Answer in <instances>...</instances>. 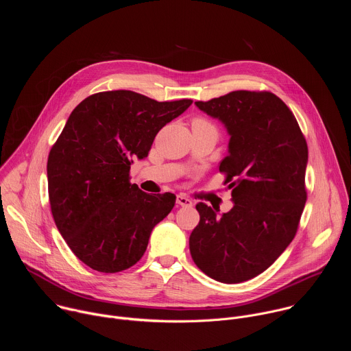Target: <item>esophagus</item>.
I'll return each mask as SVG.
<instances>
[{"label":"esophagus","instance_id":"34e87169","mask_svg":"<svg viewBox=\"0 0 351 351\" xmlns=\"http://www.w3.org/2000/svg\"><path fill=\"white\" fill-rule=\"evenodd\" d=\"M176 204L178 206H182V207H191V199L190 198H187L186 195H183V194H178L176 195Z\"/></svg>","mask_w":351,"mask_h":351}]
</instances>
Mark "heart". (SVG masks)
Returning <instances> with one entry per match:
<instances>
[{
	"label": "heart",
	"mask_w": 351,
	"mask_h": 351,
	"mask_svg": "<svg viewBox=\"0 0 351 351\" xmlns=\"http://www.w3.org/2000/svg\"><path fill=\"white\" fill-rule=\"evenodd\" d=\"M193 123H202V125H210L207 121H204V119H202V118H197V119H194V122Z\"/></svg>",
	"instance_id": "1"
}]
</instances>
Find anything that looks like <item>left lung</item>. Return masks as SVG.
<instances>
[{"instance_id": "1", "label": "left lung", "mask_w": 351, "mask_h": 351, "mask_svg": "<svg viewBox=\"0 0 351 351\" xmlns=\"http://www.w3.org/2000/svg\"><path fill=\"white\" fill-rule=\"evenodd\" d=\"M195 107L230 136L219 171L233 208L218 215L215 207L195 206L190 254L210 278L240 283L269 268L297 232L307 199V143L293 112L269 91H232Z\"/></svg>"}]
</instances>
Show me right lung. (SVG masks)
Masks as SVG:
<instances>
[{"mask_svg": "<svg viewBox=\"0 0 351 351\" xmlns=\"http://www.w3.org/2000/svg\"><path fill=\"white\" fill-rule=\"evenodd\" d=\"M191 99L158 103L129 90L97 93L72 111L47 162L49 206L73 254L94 271L134 265L175 194H148L129 182L157 133Z\"/></svg>", "mask_w": 351, "mask_h": 351, "instance_id": "add662e5", "label": "right lung"}]
</instances>
